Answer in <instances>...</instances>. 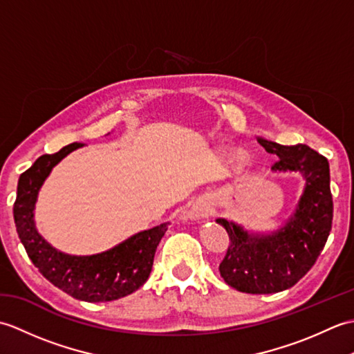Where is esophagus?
Segmentation results:
<instances>
[{
	"mask_svg": "<svg viewBox=\"0 0 354 354\" xmlns=\"http://www.w3.org/2000/svg\"><path fill=\"white\" fill-rule=\"evenodd\" d=\"M209 212V207L205 204V202H194V204L189 208V212H187V217H190V219H204V217L208 216Z\"/></svg>",
	"mask_w": 354,
	"mask_h": 354,
	"instance_id": "esophagus-1",
	"label": "esophagus"
}]
</instances>
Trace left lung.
I'll return each instance as SVG.
<instances>
[{"label":"left lung","instance_id":"1","mask_svg":"<svg viewBox=\"0 0 354 354\" xmlns=\"http://www.w3.org/2000/svg\"><path fill=\"white\" fill-rule=\"evenodd\" d=\"M257 141L278 158L272 170L303 173L304 193L289 222L274 234H248L239 225L217 219L230 237L219 272L225 283L239 292L275 293L301 280L326 246L333 221L330 169L326 156L304 145Z\"/></svg>","mask_w":354,"mask_h":354}]
</instances>
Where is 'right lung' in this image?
<instances>
[{"mask_svg":"<svg viewBox=\"0 0 354 354\" xmlns=\"http://www.w3.org/2000/svg\"><path fill=\"white\" fill-rule=\"evenodd\" d=\"M82 146V142H73L56 153L42 155L22 173L13 204L15 225L30 260L56 288L82 301H114L140 289L147 281L156 246L169 223L141 231L111 250L94 255H68L45 242L36 231L33 221L37 193L51 169Z\"/></svg>","mask_w":354,"mask_h":354,"instance_id":"1","label":"right lung"}]
</instances>
